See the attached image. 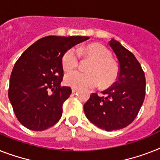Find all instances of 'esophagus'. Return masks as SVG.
I'll return each mask as SVG.
<instances>
[{"instance_id":"1","label":"esophagus","mask_w":160,"mask_h":160,"mask_svg":"<svg viewBox=\"0 0 160 160\" xmlns=\"http://www.w3.org/2000/svg\"><path fill=\"white\" fill-rule=\"evenodd\" d=\"M71 91H72V93H76V92L77 91V89H76V88H72V89H71Z\"/></svg>"}]
</instances>
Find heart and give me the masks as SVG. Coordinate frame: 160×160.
<instances>
[{
    "mask_svg": "<svg viewBox=\"0 0 160 160\" xmlns=\"http://www.w3.org/2000/svg\"><path fill=\"white\" fill-rule=\"evenodd\" d=\"M79 54L92 61L88 67L89 73L74 71L67 74L65 76L66 84L77 89H92L100 84L101 87L106 88L115 82L118 75V67L112 60L109 51L98 43L80 48L78 52L74 48L67 49L62 58V66L65 71L69 72L78 67Z\"/></svg>",
    "mask_w": 160,
    "mask_h": 160,
    "instance_id": "heart-1",
    "label": "heart"
}]
</instances>
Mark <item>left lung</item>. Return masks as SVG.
Returning <instances> with one entry per match:
<instances>
[{
    "instance_id": "1",
    "label": "left lung",
    "mask_w": 160,
    "mask_h": 160,
    "mask_svg": "<svg viewBox=\"0 0 160 160\" xmlns=\"http://www.w3.org/2000/svg\"><path fill=\"white\" fill-rule=\"evenodd\" d=\"M109 46L119 62L117 81L99 96L92 93L84 105L85 116L107 132L122 129L135 120L145 96V76L133 53L112 38Z\"/></svg>"
}]
</instances>
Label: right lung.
Returning <instances> with one entry per match:
<instances>
[{
    "mask_svg": "<svg viewBox=\"0 0 160 160\" xmlns=\"http://www.w3.org/2000/svg\"><path fill=\"white\" fill-rule=\"evenodd\" d=\"M83 36H48L32 44L15 62L8 96L19 122L32 131H44L62 118V105L71 95L62 86V55L89 39Z\"/></svg>",
    "mask_w": 160,
    "mask_h": 160,
    "instance_id": "right-lung-1",
    "label": "right lung"
}]
</instances>
